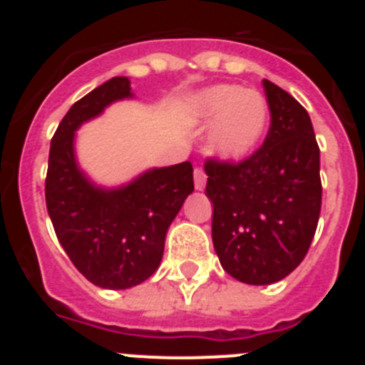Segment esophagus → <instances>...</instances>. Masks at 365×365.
Returning a JSON list of instances; mask_svg holds the SVG:
<instances>
[{"label": "esophagus", "instance_id": "1", "mask_svg": "<svg viewBox=\"0 0 365 365\" xmlns=\"http://www.w3.org/2000/svg\"><path fill=\"white\" fill-rule=\"evenodd\" d=\"M193 180H195V188L202 190L206 186V173L205 170L201 168H195V172H193Z\"/></svg>", "mask_w": 365, "mask_h": 365}]
</instances>
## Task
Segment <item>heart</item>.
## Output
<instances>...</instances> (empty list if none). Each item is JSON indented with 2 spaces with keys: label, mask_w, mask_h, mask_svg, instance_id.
Segmentation results:
<instances>
[{
  "label": "heart",
  "mask_w": 365,
  "mask_h": 365,
  "mask_svg": "<svg viewBox=\"0 0 365 365\" xmlns=\"http://www.w3.org/2000/svg\"><path fill=\"white\" fill-rule=\"evenodd\" d=\"M190 117L212 125V150L228 160L252 153L269 125L267 100L257 91H245L232 83L212 86L193 96L188 104Z\"/></svg>",
  "instance_id": "1"
}]
</instances>
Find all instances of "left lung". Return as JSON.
Masks as SVG:
<instances>
[{
	"instance_id": "obj_1",
	"label": "left lung",
	"mask_w": 365,
	"mask_h": 365,
	"mask_svg": "<svg viewBox=\"0 0 365 365\" xmlns=\"http://www.w3.org/2000/svg\"><path fill=\"white\" fill-rule=\"evenodd\" d=\"M263 87L270 109L263 144L237 163L205 160L215 252L232 278L250 285L279 282L302 263L322 208L320 148L309 113L270 80Z\"/></svg>"
}]
</instances>
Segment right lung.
<instances>
[{"label":"right lung","instance_id":"1","mask_svg":"<svg viewBox=\"0 0 365 365\" xmlns=\"http://www.w3.org/2000/svg\"><path fill=\"white\" fill-rule=\"evenodd\" d=\"M131 96L130 80L115 76L74 102L51 140L45 202L73 265L102 289H130L160 265L170 222L193 192L190 160L151 170L118 190H100L76 168L74 130L115 100Z\"/></svg>","mask_w":365,"mask_h":365}]
</instances>
